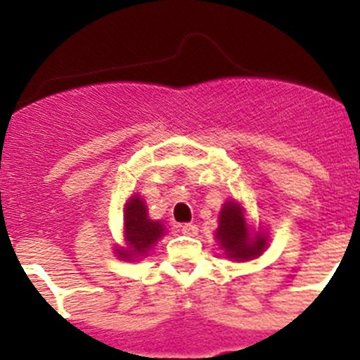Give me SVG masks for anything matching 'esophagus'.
Here are the masks:
<instances>
[{
  "label": "esophagus",
  "mask_w": 360,
  "mask_h": 360,
  "mask_svg": "<svg viewBox=\"0 0 360 360\" xmlns=\"http://www.w3.org/2000/svg\"><path fill=\"white\" fill-rule=\"evenodd\" d=\"M182 232L186 236H196V234H198V227H196L195 224H184Z\"/></svg>",
  "instance_id": "1"
}]
</instances>
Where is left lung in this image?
Listing matches in <instances>:
<instances>
[{
  "mask_svg": "<svg viewBox=\"0 0 360 360\" xmlns=\"http://www.w3.org/2000/svg\"><path fill=\"white\" fill-rule=\"evenodd\" d=\"M219 249L232 262H252L269 247L265 231H254L247 211L238 200H227L218 214V229L214 232Z\"/></svg>",
  "mask_w": 360,
  "mask_h": 360,
  "instance_id": "8db88e82",
  "label": "left lung"
}]
</instances>
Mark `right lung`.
<instances>
[{"mask_svg":"<svg viewBox=\"0 0 360 360\" xmlns=\"http://www.w3.org/2000/svg\"><path fill=\"white\" fill-rule=\"evenodd\" d=\"M124 245L113 249L122 262L144 259L162 236H165V225L148 216V205L141 195H131L124 203Z\"/></svg>","mask_w":360,"mask_h":360,"instance_id":"add662e5","label":"right lung"}]
</instances>
